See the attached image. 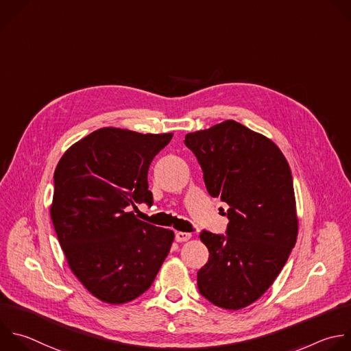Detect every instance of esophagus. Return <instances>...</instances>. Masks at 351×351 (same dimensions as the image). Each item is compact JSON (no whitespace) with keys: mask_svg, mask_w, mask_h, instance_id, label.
<instances>
[{"mask_svg":"<svg viewBox=\"0 0 351 351\" xmlns=\"http://www.w3.org/2000/svg\"><path fill=\"white\" fill-rule=\"evenodd\" d=\"M178 243H184L189 241L191 239V232H184V231H178L176 236H175Z\"/></svg>","mask_w":351,"mask_h":351,"instance_id":"esophagus-1","label":"esophagus"}]
</instances>
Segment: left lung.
Instances as JSON below:
<instances>
[{
  "instance_id": "left-lung-1",
  "label": "left lung",
  "mask_w": 351,
  "mask_h": 351,
  "mask_svg": "<svg viewBox=\"0 0 351 351\" xmlns=\"http://www.w3.org/2000/svg\"><path fill=\"white\" fill-rule=\"evenodd\" d=\"M184 145L209 195L228 205L226 236H199L209 251L199 293L217 307L244 308L270 288L298 239L289 164L271 139L232 120L187 134Z\"/></svg>"
}]
</instances>
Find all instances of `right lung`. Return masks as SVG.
Masks as SVG:
<instances>
[{"label": "right lung", "mask_w": 351, "mask_h": 351, "mask_svg": "<svg viewBox=\"0 0 351 351\" xmlns=\"http://www.w3.org/2000/svg\"><path fill=\"white\" fill-rule=\"evenodd\" d=\"M173 134L100 128L59 160L51 219L70 270L99 300L128 303L153 284L173 231L127 212L153 202L147 172Z\"/></svg>", "instance_id": "1"}]
</instances>
